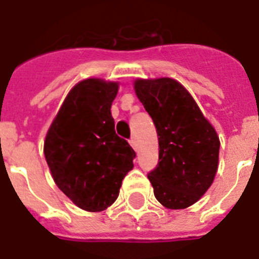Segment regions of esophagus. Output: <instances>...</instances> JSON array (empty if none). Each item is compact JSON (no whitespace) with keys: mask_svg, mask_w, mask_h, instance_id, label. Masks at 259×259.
<instances>
[{"mask_svg":"<svg viewBox=\"0 0 259 259\" xmlns=\"http://www.w3.org/2000/svg\"><path fill=\"white\" fill-rule=\"evenodd\" d=\"M129 143H130V145H132V147H133L134 150H137V141L134 140V138L129 140Z\"/></svg>","mask_w":259,"mask_h":259,"instance_id":"1","label":"esophagus"}]
</instances>
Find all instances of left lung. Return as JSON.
Returning <instances> with one entry per match:
<instances>
[{
	"label": "left lung",
	"instance_id": "1",
	"mask_svg": "<svg viewBox=\"0 0 259 259\" xmlns=\"http://www.w3.org/2000/svg\"><path fill=\"white\" fill-rule=\"evenodd\" d=\"M134 91L153 118L159 141V162L147 175L154 195L163 207L184 209L213 183L219 167V136L177 80L137 79Z\"/></svg>",
	"mask_w": 259,
	"mask_h": 259
}]
</instances>
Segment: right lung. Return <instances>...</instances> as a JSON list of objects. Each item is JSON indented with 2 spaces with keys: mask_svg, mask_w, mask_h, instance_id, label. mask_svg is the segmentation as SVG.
<instances>
[{
  "mask_svg": "<svg viewBox=\"0 0 259 259\" xmlns=\"http://www.w3.org/2000/svg\"><path fill=\"white\" fill-rule=\"evenodd\" d=\"M118 82L85 79L67 95L46 134V162L52 179L72 203L101 212L118 197L136 153L114 132L110 113Z\"/></svg>",
  "mask_w": 259,
  "mask_h": 259,
  "instance_id": "1",
  "label": "right lung"
}]
</instances>
